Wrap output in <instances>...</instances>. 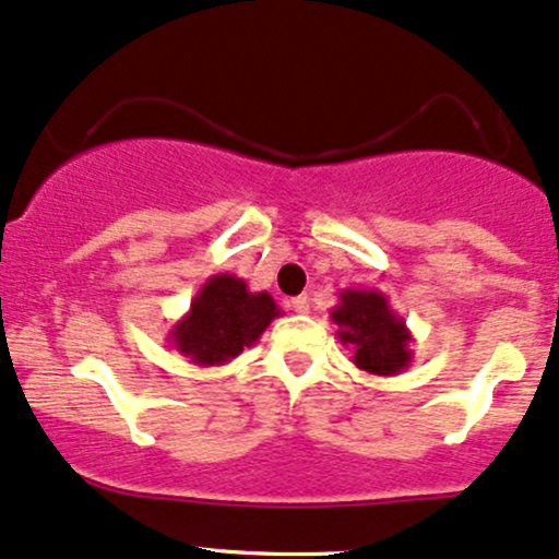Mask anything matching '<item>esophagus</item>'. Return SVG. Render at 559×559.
I'll use <instances>...</instances> for the list:
<instances>
[{"label": "esophagus", "instance_id": "1", "mask_svg": "<svg viewBox=\"0 0 559 559\" xmlns=\"http://www.w3.org/2000/svg\"><path fill=\"white\" fill-rule=\"evenodd\" d=\"M290 306H293L295 313H308V311H311V300H308V295H298V298H293Z\"/></svg>", "mask_w": 559, "mask_h": 559}]
</instances>
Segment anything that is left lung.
<instances>
[{
	"label": "left lung",
	"mask_w": 559,
	"mask_h": 559,
	"mask_svg": "<svg viewBox=\"0 0 559 559\" xmlns=\"http://www.w3.org/2000/svg\"><path fill=\"white\" fill-rule=\"evenodd\" d=\"M332 321L340 342L353 347V362L365 373L399 376L409 368L415 340L381 290H342L340 302L332 308Z\"/></svg>",
	"instance_id": "8db88e82"
}]
</instances>
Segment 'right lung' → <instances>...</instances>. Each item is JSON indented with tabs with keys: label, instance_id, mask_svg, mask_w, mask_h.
Returning a JSON list of instances; mask_svg holds the SVG:
<instances>
[{
	"label": "right lung",
	"instance_id": "right-lung-1",
	"mask_svg": "<svg viewBox=\"0 0 559 559\" xmlns=\"http://www.w3.org/2000/svg\"><path fill=\"white\" fill-rule=\"evenodd\" d=\"M280 306L269 293H251L236 274H212L191 300L189 313L168 332L170 347L194 365H225L259 342Z\"/></svg>",
	"mask_w": 559,
	"mask_h": 559
}]
</instances>
